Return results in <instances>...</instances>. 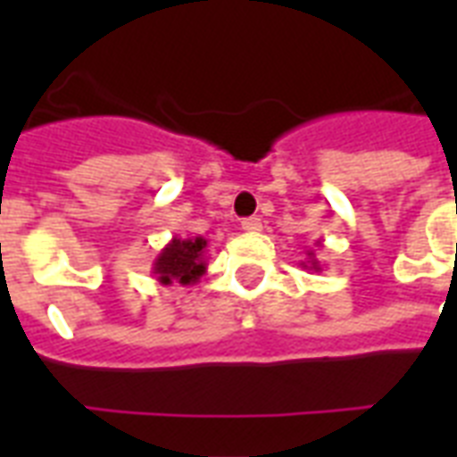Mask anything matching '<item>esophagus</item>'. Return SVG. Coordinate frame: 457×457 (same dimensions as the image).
Instances as JSON below:
<instances>
[{
  "label": "esophagus",
  "mask_w": 457,
  "mask_h": 457,
  "mask_svg": "<svg viewBox=\"0 0 457 457\" xmlns=\"http://www.w3.org/2000/svg\"><path fill=\"white\" fill-rule=\"evenodd\" d=\"M261 228H263V225H261V218H258V215H251V218H244L242 220V229H246V232H258Z\"/></svg>",
  "instance_id": "obj_1"
}]
</instances>
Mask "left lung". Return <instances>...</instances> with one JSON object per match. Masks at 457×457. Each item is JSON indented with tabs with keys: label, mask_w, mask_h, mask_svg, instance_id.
I'll return each instance as SVG.
<instances>
[{
	"label": "left lung",
	"mask_w": 457,
	"mask_h": 457,
	"mask_svg": "<svg viewBox=\"0 0 457 457\" xmlns=\"http://www.w3.org/2000/svg\"><path fill=\"white\" fill-rule=\"evenodd\" d=\"M315 244L320 246V242H315ZM301 268H303V270H315V272L322 270V263H320L318 256H315V251L305 249V261H301Z\"/></svg>",
	"instance_id": "1"
}]
</instances>
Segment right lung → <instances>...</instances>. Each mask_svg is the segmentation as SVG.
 I'll use <instances>...</instances> for the list:
<instances>
[{"label":"right lung","instance_id":"add662e5","mask_svg":"<svg viewBox=\"0 0 457 457\" xmlns=\"http://www.w3.org/2000/svg\"><path fill=\"white\" fill-rule=\"evenodd\" d=\"M206 246L204 237H172L152 263L158 285H196L206 275Z\"/></svg>","mask_w":457,"mask_h":457}]
</instances>
